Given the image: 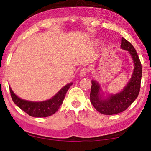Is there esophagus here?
<instances>
[{"label":"esophagus","mask_w":151,"mask_h":151,"mask_svg":"<svg viewBox=\"0 0 151 151\" xmlns=\"http://www.w3.org/2000/svg\"><path fill=\"white\" fill-rule=\"evenodd\" d=\"M88 72V68H83V69H82L80 70V76H84L86 75V73H87Z\"/></svg>","instance_id":"esophagus-1"}]
</instances>
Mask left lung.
Here are the masks:
<instances>
[{
	"label": "left lung",
	"mask_w": 151,
	"mask_h": 151,
	"mask_svg": "<svg viewBox=\"0 0 151 151\" xmlns=\"http://www.w3.org/2000/svg\"><path fill=\"white\" fill-rule=\"evenodd\" d=\"M121 48L129 51L135 65L133 76L122 91L110 96L106 99H103L100 95L99 84L93 80L91 82L90 101L94 108L104 115H115L127 110L137 98L139 93L142 69L137 51L131 43L124 38H122Z\"/></svg>",
	"instance_id": "8db88e82"
}]
</instances>
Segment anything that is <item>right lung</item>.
<instances>
[{
    "label": "right lung",
    "instance_id": "1",
    "mask_svg": "<svg viewBox=\"0 0 151 151\" xmlns=\"http://www.w3.org/2000/svg\"><path fill=\"white\" fill-rule=\"evenodd\" d=\"M72 84H67L52 98L44 102H36L22 100L14 94L11 88H9V91L13 102L29 115L34 117H46L54 114L58 110Z\"/></svg>",
    "mask_w": 151,
    "mask_h": 151
}]
</instances>
